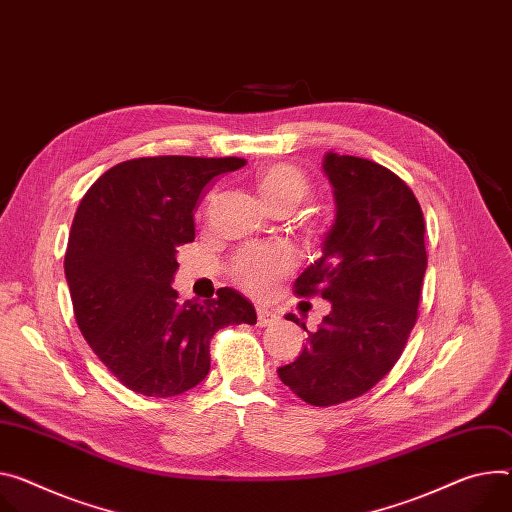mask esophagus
Returning a JSON list of instances; mask_svg holds the SVG:
<instances>
[{"mask_svg":"<svg viewBox=\"0 0 512 512\" xmlns=\"http://www.w3.org/2000/svg\"><path fill=\"white\" fill-rule=\"evenodd\" d=\"M277 320H280V316H275V314H271L269 310H265V308H259L257 310V327H271V324H275Z\"/></svg>","mask_w":512,"mask_h":512,"instance_id":"esophagus-1","label":"esophagus"}]
</instances>
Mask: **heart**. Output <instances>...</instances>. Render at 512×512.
Returning a JSON list of instances; mask_svg holds the SVG:
<instances>
[{"label": "heart", "instance_id": "1", "mask_svg": "<svg viewBox=\"0 0 512 512\" xmlns=\"http://www.w3.org/2000/svg\"><path fill=\"white\" fill-rule=\"evenodd\" d=\"M257 192L271 212H294L312 196L310 177L296 165L273 163L259 171ZM296 257L288 247L245 249L237 255L232 271L237 282L253 296H267L271 288L294 269Z\"/></svg>", "mask_w": 512, "mask_h": 512}]
</instances>
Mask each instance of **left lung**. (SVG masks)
<instances>
[{
	"label": "left lung",
	"mask_w": 512,
	"mask_h": 512,
	"mask_svg": "<svg viewBox=\"0 0 512 512\" xmlns=\"http://www.w3.org/2000/svg\"><path fill=\"white\" fill-rule=\"evenodd\" d=\"M322 169L337 218L294 292L320 294L331 312L314 333L302 324L306 347L277 374L304 402L335 406L374 388L400 359L418 318L427 249L421 204L396 173L337 153Z\"/></svg>",
	"instance_id": "left-lung-1"
}]
</instances>
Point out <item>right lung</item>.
<instances>
[{
  "label": "right lung",
  "mask_w": 512,
  "mask_h": 512,
  "mask_svg": "<svg viewBox=\"0 0 512 512\" xmlns=\"http://www.w3.org/2000/svg\"><path fill=\"white\" fill-rule=\"evenodd\" d=\"M239 157H141L114 165L75 212L65 253L77 327L128 390L169 398L210 371V339L253 324V304L232 288L214 300H181L171 288L175 249L196 239L194 210L216 175Z\"/></svg>",
  "instance_id": "right-lung-1"
}]
</instances>
